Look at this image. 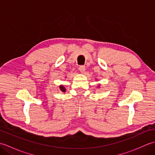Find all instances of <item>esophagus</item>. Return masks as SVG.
<instances>
[{
	"mask_svg": "<svg viewBox=\"0 0 155 155\" xmlns=\"http://www.w3.org/2000/svg\"><path fill=\"white\" fill-rule=\"evenodd\" d=\"M85 69H86V68H85L84 66L82 65V66H80L79 68H78V70L80 71V72H81V73H84V71H85Z\"/></svg>",
	"mask_w": 155,
	"mask_h": 155,
	"instance_id": "esophagus-1",
	"label": "esophagus"
}]
</instances>
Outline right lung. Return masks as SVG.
Segmentation results:
<instances>
[{
    "instance_id": "add662e5",
    "label": "right lung",
    "mask_w": 155,
    "mask_h": 155,
    "mask_svg": "<svg viewBox=\"0 0 155 155\" xmlns=\"http://www.w3.org/2000/svg\"><path fill=\"white\" fill-rule=\"evenodd\" d=\"M59 88H60V89H61V91H62V92H65L66 91L65 88L63 86H62V85H61V86L59 87Z\"/></svg>"
}]
</instances>
